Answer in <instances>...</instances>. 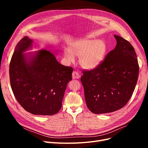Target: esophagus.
I'll use <instances>...</instances> for the list:
<instances>
[{"mask_svg":"<svg viewBox=\"0 0 148 148\" xmlns=\"http://www.w3.org/2000/svg\"><path fill=\"white\" fill-rule=\"evenodd\" d=\"M72 76H73V79H80V75H79V74L75 71H73V73L72 74Z\"/></svg>","mask_w":148,"mask_h":148,"instance_id":"34e87169","label":"esophagus"}]
</instances>
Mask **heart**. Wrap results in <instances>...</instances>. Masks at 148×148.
Listing matches in <instances>:
<instances>
[{
	"label": "heart",
	"instance_id": "b5f03b06",
	"mask_svg": "<svg viewBox=\"0 0 148 148\" xmlns=\"http://www.w3.org/2000/svg\"><path fill=\"white\" fill-rule=\"evenodd\" d=\"M107 45L103 40L80 39L69 45L63 51L68 64L75 62V56L79 58L80 65L84 69H92L98 66L105 58Z\"/></svg>",
	"mask_w": 148,
	"mask_h": 148
}]
</instances>
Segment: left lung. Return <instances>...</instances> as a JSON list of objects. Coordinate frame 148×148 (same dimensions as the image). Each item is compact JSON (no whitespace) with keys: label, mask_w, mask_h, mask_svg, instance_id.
I'll return each mask as SVG.
<instances>
[{"label":"left lung","mask_w":148,"mask_h":148,"mask_svg":"<svg viewBox=\"0 0 148 148\" xmlns=\"http://www.w3.org/2000/svg\"><path fill=\"white\" fill-rule=\"evenodd\" d=\"M116 45L96 68L83 71L81 82L89 110L95 114L113 112L128 103L137 82L139 66L134 49L120 36Z\"/></svg>","instance_id":"1"}]
</instances>
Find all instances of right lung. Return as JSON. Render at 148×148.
I'll use <instances>...</instances> for the list:
<instances>
[{
  "label": "right lung",
  "mask_w": 148,
  "mask_h": 148,
  "mask_svg": "<svg viewBox=\"0 0 148 148\" xmlns=\"http://www.w3.org/2000/svg\"><path fill=\"white\" fill-rule=\"evenodd\" d=\"M33 40L25 36L18 42L10 64L13 94L27 112L53 115L61 108L73 69L59 63L50 51L23 53L32 47Z\"/></svg>",
  "instance_id": "obj_1"
}]
</instances>
